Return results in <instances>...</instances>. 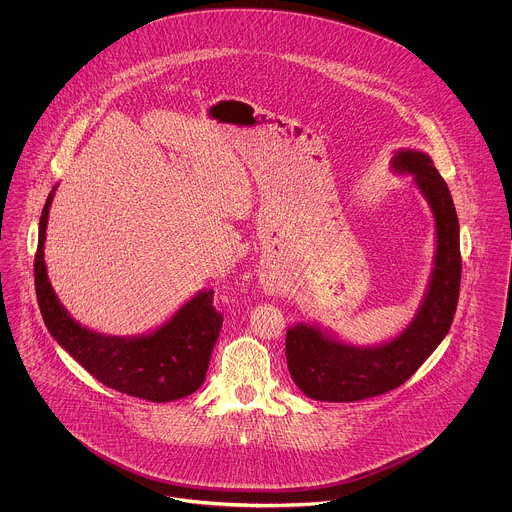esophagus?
<instances>
[{
	"instance_id": "1",
	"label": "esophagus",
	"mask_w": 512,
	"mask_h": 512,
	"mask_svg": "<svg viewBox=\"0 0 512 512\" xmlns=\"http://www.w3.org/2000/svg\"><path fill=\"white\" fill-rule=\"evenodd\" d=\"M261 284H263V290L268 293H276L278 292V284L272 280V278H268L265 276L263 280H261Z\"/></svg>"
}]
</instances>
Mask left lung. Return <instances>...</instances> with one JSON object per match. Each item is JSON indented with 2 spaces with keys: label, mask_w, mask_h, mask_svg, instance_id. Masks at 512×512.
<instances>
[{
  "label": "left lung",
  "mask_w": 512,
  "mask_h": 512,
  "mask_svg": "<svg viewBox=\"0 0 512 512\" xmlns=\"http://www.w3.org/2000/svg\"><path fill=\"white\" fill-rule=\"evenodd\" d=\"M391 171L411 174L436 222V253L428 288L413 320L388 341L353 345L313 322H297L286 334L293 382L317 401H361L405 384L447 336L461 290L459 219L451 192L428 153L399 147Z\"/></svg>",
  "instance_id": "8db88e82"
}]
</instances>
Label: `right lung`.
Wrapping results in <instances>:
<instances>
[{
	"instance_id": "obj_1",
	"label": "right lung",
	"mask_w": 512,
	"mask_h": 512,
	"mask_svg": "<svg viewBox=\"0 0 512 512\" xmlns=\"http://www.w3.org/2000/svg\"><path fill=\"white\" fill-rule=\"evenodd\" d=\"M55 190L57 186L49 192L42 209L34 259L36 297L49 334L78 365L111 390L153 403L192 395L205 380L222 328V315L213 307V290L195 293L167 322L140 336H109L82 326L57 299L44 261Z\"/></svg>"
}]
</instances>
